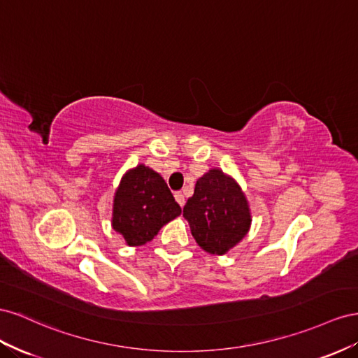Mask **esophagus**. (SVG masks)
Here are the masks:
<instances>
[{
	"instance_id": "34e87169",
	"label": "esophagus",
	"mask_w": 358,
	"mask_h": 358,
	"mask_svg": "<svg viewBox=\"0 0 358 358\" xmlns=\"http://www.w3.org/2000/svg\"><path fill=\"white\" fill-rule=\"evenodd\" d=\"M173 196H176L177 202L180 203L181 207H185V203H186V198H185V195H182L181 192H176V195H173Z\"/></svg>"
}]
</instances>
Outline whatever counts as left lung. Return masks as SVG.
<instances>
[{"instance_id": "obj_1", "label": "left lung", "mask_w": 358, "mask_h": 358, "mask_svg": "<svg viewBox=\"0 0 358 358\" xmlns=\"http://www.w3.org/2000/svg\"><path fill=\"white\" fill-rule=\"evenodd\" d=\"M182 211L198 246L211 255H227L248 236L252 224L241 186L219 168H211L196 181Z\"/></svg>"}]
</instances>
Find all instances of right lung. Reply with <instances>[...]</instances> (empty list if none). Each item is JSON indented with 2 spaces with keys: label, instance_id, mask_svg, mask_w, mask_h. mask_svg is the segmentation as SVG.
<instances>
[{
  "label": "right lung",
  "instance_id": "1",
  "mask_svg": "<svg viewBox=\"0 0 358 358\" xmlns=\"http://www.w3.org/2000/svg\"><path fill=\"white\" fill-rule=\"evenodd\" d=\"M180 214L181 208L163 177L139 163L120 180L110 223L129 246H142Z\"/></svg>",
  "mask_w": 358,
  "mask_h": 358
}]
</instances>
